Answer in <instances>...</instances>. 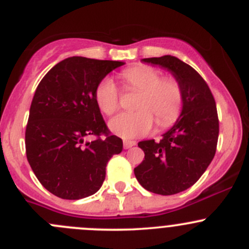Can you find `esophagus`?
Here are the masks:
<instances>
[{"mask_svg": "<svg viewBox=\"0 0 249 249\" xmlns=\"http://www.w3.org/2000/svg\"><path fill=\"white\" fill-rule=\"evenodd\" d=\"M134 145H136L135 141H124V149H130Z\"/></svg>", "mask_w": 249, "mask_h": 249, "instance_id": "esophagus-1", "label": "esophagus"}]
</instances>
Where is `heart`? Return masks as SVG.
I'll list each match as a JSON object with an SVG mask.
<instances>
[{
  "mask_svg": "<svg viewBox=\"0 0 249 249\" xmlns=\"http://www.w3.org/2000/svg\"><path fill=\"white\" fill-rule=\"evenodd\" d=\"M127 91L139 92L137 110L120 113L109 120L110 131L124 140L144 136L152 130L154 118L160 127H169L179 118L184 105L182 84L175 77H162L154 67L136 65L120 72ZM95 101L105 114L110 115L119 107V89L110 78H104L95 89Z\"/></svg>",
  "mask_w": 249,
  "mask_h": 249,
  "instance_id": "obj_1",
  "label": "heart"
}]
</instances>
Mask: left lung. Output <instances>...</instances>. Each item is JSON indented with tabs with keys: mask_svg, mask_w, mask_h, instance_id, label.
Wrapping results in <instances>:
<instances>
[{
	"mask_svg": "<svg viewBox=\"0 0 249 249\" xmlns=\"http://www.w3.org/2000/svg\"><path fill=\"white\" fill-rule=\"evenodd\" d=\"M172 72L184 92L182 113L159 142H139L144 160L135 167L137 180L154 194L173 195L192 187L214 158L219 120L214 97L205 79L171 55L142 59Z\"/></svg>",
	"mask_w": 249,
	"mask_h": 249,
	"instance_id": "obj_1",
	"label": "left lung"
}]
</instances>
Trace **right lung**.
<instances>
[{
	"instance_id": "1",
	"label": "right lung",
	"mask_w": 249,
	"mask_h": 249,
	"mask_svg": "<svg viewBox=\"0 0 249 249\" xmlns=\"http://www.w3.org/2000/svg\"><path fill=\"white\" fill-rule=\"evenodd\" d=\"M122 61L72 56L55 65L39 82L25 131L32 171L55 196L78 200L95 194L110 158L123 141L110 131L95 101V89ZM88 136L97 139L85 142Z\"/></svg>"
}]
</instances>
